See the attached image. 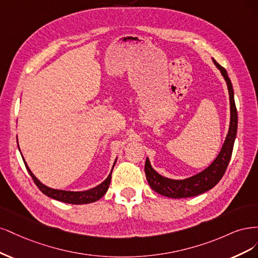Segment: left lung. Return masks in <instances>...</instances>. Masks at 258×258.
<instances>
[{
    "label": "left lung",
    "instance_id": "8db88e82",
    "mask_svg": "<svg viewBox=\"0 0 258 258\" xmlns=\"http://www.w3.org/2000/svg\"><path fill=\"white\" fill-rule=\"evenodd\" d=\"M212 61L214 65L220 70L224 79H225L229 93L230 122L227 136L222 146L220 153L215 157V160L203 171L183 180H174L161 176L160 173H157L153 169L150 161L147 157L145 172L148 183L153 190L163 196L170 198H186L207 192V190L211 189L219 183V181L222 179L224 173H225L230 161L238 127V114L235 104L234 90H232L231 81L228 77L226 70L222 68L214 59H212Z\"/></svg>",
    "mask_w": 258,
    "mask_h": 258
}]
</instances>
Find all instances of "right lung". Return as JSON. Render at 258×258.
<instances>
[{
	"instance_id": "right-lung-1",
	"label": "right lung",
	"mask_w": 258,
	"mask_h": 258,
	"mask_svg": "<svg viewBox=\"0 0 258 258\" xmlns=\"http://www.w3.org/2000/svg\"><path fill=\"white\" fill-rule=\"evenodd\" d=\"M18 141V139H17ZM19 148V145H18ZM20 150V149H19ZM23 159V156H22ZM24 165H26L27 170L29 171L30 176L32 177L33 181H34V183L37 185V187L43 192L45 195H47L48 197L53 198L55 201H59L62 203H66V204H72V205H85V204H91V203H94L98 199H101L107 192L108 187H109L110 184V181H111V173H112V169L114 167V164L117 162V159H115L113 166L111 168L110 173L108 174V177L106 178L105 181H103L101 184L93 187V188H90L88 190H82V192H73V190H63V189H55V188H51L49 187L45 184L41 183V182L33 174V172L31 171V169L29 168V166L27 165L26 161H24Z\"/></svg>"
}]
</instances>
